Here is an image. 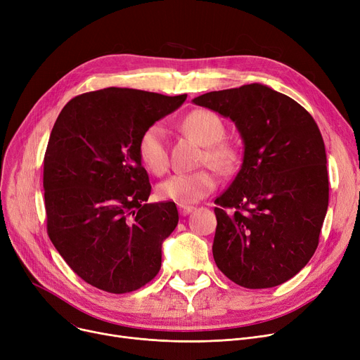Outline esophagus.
I'll list each match as a JSON object with an SVG mask.
<instances>
[{
	"label": "esophagus",
	"mask_w": 360,
	"mask_h": 360,
	"mask_svg": "<svg viewBox=\"0 0 360 360\" xmlns=\"http://www.w3.org/2000/svg\"><path fill=\"white\" fill-rule=\"evenodd\" d=\"M178 209H179L181 216H186V214H190L191 212H194V207L186 205V204H178Z\"/></svg>",
	"instance_id": "1"
}]
</instances>
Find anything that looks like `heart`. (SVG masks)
<instances>
[{
	"label": "heart",
	"instance_id": "1",
	"mask_svg": "<svg viewBox=\"0 0 360 360\" xmlns=\"http://www.w3.org/2000/svg\"><path fill=\"white\" fill-rule=\"evenodd\" d=\"M182 128L188 136H191L201 146L204 153L202 165H212L223 174L232 172L239 162V151L235 144L223 140L224 124L214 112L205 109H195L182 120ZM139 158L141 163L156 175L166 172L167 141L166 129L160 122L148 125L140 136ZM217 186V178L210 169H201L190 174H176L163 181L158 194L162 200L175 201L179 204H191L202 200L213 193Z\"/></svg>",
	"mask_w": 360,
	"mask_h": 360
}]
</instances>
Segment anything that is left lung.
I'll list each match as a JSON object with an SVG mask.
<instances>
[{"instance_id":"obj_1","label":"left lung","mask_w":360,"mask_h":360,"mask_svg":"<svg viewBox=\"0 0 360 360\" xmlns=\"http://www.w3.org/2000/svg\"><path fill=\"white\" fill-rule=\"evenodd\" d=\"M235 122L243 141L238 175L214 200L213 257L236 285H281L312 258L328 209L327 155L311 113L259 83L193 99Z\"/></svg>"}]
</instances>
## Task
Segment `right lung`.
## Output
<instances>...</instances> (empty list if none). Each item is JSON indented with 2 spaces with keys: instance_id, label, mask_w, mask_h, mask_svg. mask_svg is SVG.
Segmentation results:
<instances>
[{
  "instance_id": "right-lung-1",
  "label": "right lung",
  "mask_w": 360,
  "mask_h": 360,
  "mask_svg": "<svg viewBox=\"0 0 360 360\" xmlns=\"http://www.w3.org/2000/svg\"><path fill=\"white\" fill-rule=\"evenodd\" d=\"M185 99L108 87L75 96L56 118L44 159L46 228L89 285L128 293L159 273L179 217L175 202H146L151 185L137 146Z\"/></svg>"
}]
</instances>
